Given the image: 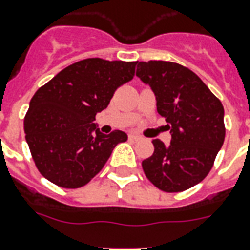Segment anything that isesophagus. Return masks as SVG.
Listing matches in <instances>:
<instances>
[{
    "label": "esophagus",
    "instance_id": "obj_1",
    "mask_svg": "<svg viewBox=\"0 0 250 250\" xmlns=\"http://www.w3.org/2000/svg\"><path fill=\"white\" fill-rule=\"evenodd\" d=\"M130 139H132V141H141L142 137H141V135H138V134H130Z\"/></svg>",
    "mask_w": 250,
    "mask_h": 250
}]
</instances>
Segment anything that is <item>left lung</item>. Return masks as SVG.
Instances as JSON below:
<instances>
[{
	"instance_id": "left-lung-1",
	"label": "left lung",
	"mask_w": 250,
	"mask_h": 250,
	"mask_svg": "<svg viewBox=\"0 0 250 250\" xmlns=\"http://www.w3.org/2000/svg\"><path fill=\"white\" fill-rule=\"evenodd\" d=\"M137 77L151 88L172 134L170 145L153 141L154 153L142 161L143 172L162 191H186L208 174L222 147V103L193 71L174 62H137Z\"/></svg>"
}]
</instances>
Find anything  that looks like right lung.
<instances>
[{"instance_id": "add662e5", "label": "right lung", "mask_w": 250, "mask_h": 250, "mask_svg": "<svg viewBox=\"0 0 250 250\" xmlns=\"http://www.w3.org/2000/svg\"><path fill=\"white\" fill-rule=\"evenodd\" d=\"M137 62L89 58L59 71L29 101L24 132L35 165L62 188L88 184L115 146L127 141L120 130L103 134L96 115L115 90L135 74Z\"/></svg>"}]
</instances>
